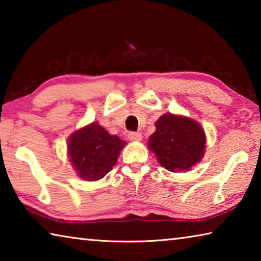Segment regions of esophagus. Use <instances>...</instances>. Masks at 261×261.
<instances>
[{
    "label": "esophagus",
    "mask_w": 261,
    "mask_h": 261,
    "mask_svg": "<svg viewBox=\"0 0 261 261\" xmlns=\"http://www.w3.org/2000/svg\"><path fill=\"white\" fill-rule=\"evenodd\" d=\"M127 138H129L131 141H140L141 135L139 132H130V134L127 135Z\"/></svg>",
    "instance_id": "1"
}]
</instances>
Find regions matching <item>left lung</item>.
Instances as JSON below:
<instances>
[{
    "label": "left lung",
    "instance_id": "left-lung-1",
    "mask_svg": "<svg viewBox=\"0 0 261 261\" xmlns=\"http://www.w3.org/2000/svg\"><path fill=\"white\" fill-rule=\"evenodd\" d=\"M155 127L148 140V148L155 153L159 163L167 170L183 173L201 160L206 137L196 121L165 114L159 118Z\"/></svg>",
    "mask_w": 261,
    "mask_h": 261
}]
</instances>
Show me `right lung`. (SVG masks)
<instances>
[{"mask_svg": "<svg viewBox=\"0 0 261 261\" xmlns=\"http://www.w3.org/2000/svg\"><path fill=\"white\" fill-rule=\"evenodd\" d=\"M125 144L120 137L109 135L98 123H92L70 137L69 158L79 177L85 180H98L116 165Z\"/></svg>", "mask_w": 261, "mask_h": 261, "instance_id": "add662e5", "label": "right lung"}]
</instances>
